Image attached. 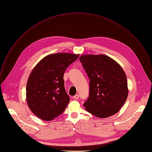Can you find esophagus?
I'll list each match as a JSON object with an SVG mask.
<instances>
[{
	"instance_id": "1",
	"label": "esophagus",
	"mask_w": 152,
	"mask_h": 152,
	"mask_svg": "<svg viewBox=\"0 0 152 152\" xmlns=\"http://www.w3.org/2000/svg\"><path fill=\"white\" fill-rule=\"evenodd\" d=\"M79 98V95L77 94V95H75L74 96V99H78Z\"/></svg>"
}]
</instances>
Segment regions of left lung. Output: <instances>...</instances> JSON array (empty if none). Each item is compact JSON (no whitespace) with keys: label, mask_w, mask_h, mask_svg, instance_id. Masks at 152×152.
I'll use <instances>...</instances> for the list:
<instances>
[{"label":"left lung","mask_w":152,"mask_h":152,"mask_svg":"<svg viewBox=\"0 0 152 152\" xmlns=\"http://www.w3.org/2000/svg\"><path fill=\"white\" fill-rule=\"evenodd\" d=\"M80 60L89 80V97L83 104L87 111L107 118L117 113L128 95L126 75L114 59L104 54H84Z\"/></svg>","instance_id":"1"}]
</instances>
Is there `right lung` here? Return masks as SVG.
<instances>
[{
  "label": "right lung",
  "instance_id": "1",
  "mask_svg": "<svg viewBox=\"0 0 152 152\" xmlns=\"http://www.w3.org/2000/svg\"><path fill=\"white\" fill-rule=\"evenodd\" d=\"M79 56L68 53L49 54L32 71L26 85V101L39 118L52 120L66 108L70 99L65 89L64 75Z\"/></svg>",
  "mask_w": 152,
  "mask_h": 152
}]
</instances>
